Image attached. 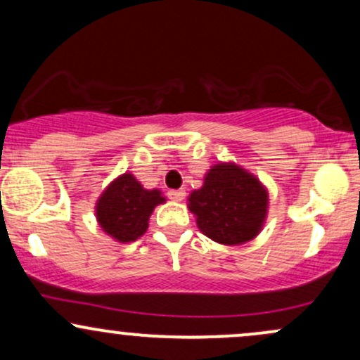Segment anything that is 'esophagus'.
<instances>
[{
	"label": "esophagus",
	"mask_w": 360,
	"mask_h": 360,
	"mask_svg": "<svg viewBox=\"0 0 360 360\" xmlns=\"http://www.w3.org/2000/svg\"><path fill=\"white\" fill-rule=\"evenodd\" d=\"M167 196H169V200H172V201H183L186 193H184V189H171V191L167 193Z\"/></svg>",
	"instance_id": "obj_1"
}]
</instances>
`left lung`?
Instances as JSON below:
<instances>
[{
	"mask_svg": "<svg viewBox=\"0 0 360 360\" xmlns=\"http://www.w3.org/2000/svg\"><path fill=\"white\" fill-rule=\"evenodd\" d=\"M198 229L223 245H240L262 229L267 191L257 177L235 164H217L206 172L203 188L189 194Z\"/></svg>",
	"mask_w": 360,
	"mask_h": 360,
	"instance_id": "1",
	"label": "left lung"
}]
</instances>
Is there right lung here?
I'll return each mask as SVG.
<instances>
[{"mask_svg": "<svg viewBox=\"0 0 360 360\" xmlns=\"http://www.w3.org/2000/svg\"><path fill=\"white\" fill-rule=\"evenodd\" d=\"M164 201L159 189H143L134 176L123 174L98 200V223L118 242H134L146 233L152 212Z\"/></svg>", "mask_w": 360, "mask_h": 360, "instance_id": "right-lung-1", "label": "right lung"}]
</instances>
